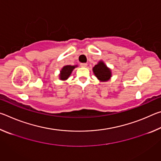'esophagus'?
<instances>
[{
    "label": "esophagus",
    "instance_id": "obj_1",
    "mask_svg": "<svg viewBox=\"0 0 161 161\" xmlns=\"http://www.w3.org/2000/svg\"><path fill=\"white\" fill-rule=\"evenodd\" d=\"M80 66L81 67H86L87 66V64L86 63H81L80 64Z\"/></svg>",
    "mask_w": 161,
    "mask_h": 161
}]
</instances>
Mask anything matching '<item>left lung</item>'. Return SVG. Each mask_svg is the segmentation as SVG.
I'll return each instance as SVG.
<instances>
[{"label": "left lung", "instance_id": "left-lung-1", "mask_svg": "<svg viewBox=\"0 0 161 161\" xmlns=\"http://www.w3.org/2000/svg\"><path fill=\"white\" fill-rule=\"evenodd\" d=\"M93 72L96 77L100 81H107L112 76L111 70L109 67L107 66L104 62L100 60L95 66L92 68Z\"/></svg>", "mask_w": 161, "mask_h": 161}]
</instances>
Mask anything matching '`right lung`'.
Wrapping results in <instances>:
<instances>
[{
  "label": "right lung",
  "instance_id": "obj_1",
  "mask_svg": "<svg viewBox=\"0 0 161 161\" xmlns=\"http://www.w3.org/2000/svg\"><path fill=\"white\" fill-rule=\"evenodd\" d=\"M78 65H64L62 68L59 74V79L62 81L67 80L70 77L72 71L77 67Z\"/></svg>",
  "mask_w": 161,
  "mask_h": 161
}]
</instances>
